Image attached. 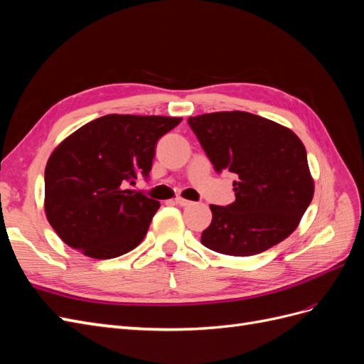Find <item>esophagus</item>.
<instances>
[{"label": "esophagus", "instance_id": "1", "mask_svg": "<svg viewBox=\"0 0 364 364\" xmlns=\"http://www.w3.org/2000/svg\"><path fill=\"white\" fill-rule=\"evenodd\" d=\"M174 202L178 203L179 206H190V205H193L191 200H186V199H183V197H176Z\"/></svg>", "mask_w": 364, "mask_h": 364}]
</instances>
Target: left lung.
I'll return each mask as SVG.
<instances>
[{
    "instance_id": "8db88e82",
    "label": "left lung",
    "mask_w": 364,
    "mask_h": 364,
    "mask_svg": "<svg viewBox=\"0 0 364 364\" xmlns=\"http://www.w3.org/2000/svg\"><path fill=\"white\" fill-rule=\"evenodd\" d=\"M188 123L220 173L238 176L235 202L211 205L202 245L230 257L273 247L299 226L314 196L306 151L293 130L249 112L190 117Z\"/></svg>"
}]
</instances>
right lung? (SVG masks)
<instances>
[{
	"label": "right lung",
	"mask_w": 364,
	"mask_h": 364,
	"mask_svg": "<svg viewBox=\"0 0 364 364\" xmlns=\"http://www.w3.org/2000/svg\"><path fill=\"white\" fill-rule=\"evenodd\" d=\"M182 118L109 114L53 150L43 208L65 245L95 259L124 255L144 240L159 202L127 190L147 178L158 139Z\"/></svg>",
	"instance_id": "right-lung-1"
}]
</instances>
